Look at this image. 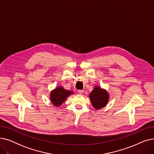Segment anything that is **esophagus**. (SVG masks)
<instances>
[{
  "label": "esophagus",
  "instance_id": "esophagus-1",
  "mask_svg": "<svg viewBox=\"0 0 154 154\" xmlns=\"http://www.w3.org/2000/svg\"><path fill=\"white\" fill-rule=\"evenodd\" d=\"M78 92L80 94H82L84 93V90H79L78 91Z\"/></svg>",
  "mask_w": 154,
  "mask_h": 154
}]
</instances>
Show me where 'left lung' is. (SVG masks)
Instances as JSON below:
<instances>
[{"label": "left lung", "mask_w": 154, "mask_h": 154, "mask_svg": "<svg viewBox=\"0 0 154 154\" xmlns=\"http://www.w3.org/2000/svg\"><path fill=\"white\" fill-rule=\"evenodd\" d=\"M88 97L92 106L96 110H100L106 106L110 99L109 94L107 90L97 85L94 87Z\"/></svg>", "instance_id": "obj_1"}]
</instances>
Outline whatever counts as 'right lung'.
<instances>
[{"label":"right lung","mask_w":154,"mask_h":154,"mask_svg":"<svg viewBox=\"0 0 154 154\" xmlns=\"http://www.w3.org/2000/svg\"><path fill=\"white\" fill-rule=\"evenodd\" d=\"M72 91L65 89L62 86L56 87L50 93V100L53 106L55 107H59L66 101L68 97L74 94Z\"/></svg>","instance_id":"add662e5"}]
</instances>
